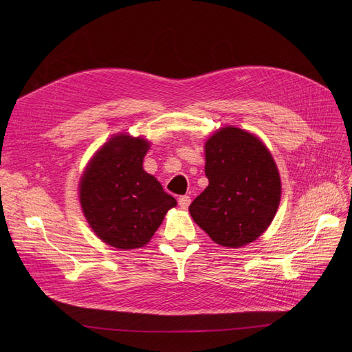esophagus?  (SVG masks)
<instances>
[{
  "instance_id": "1",
  "label": "esophagus",
  "mask_w": 352,
  "mask_h": 352,
  "mask_svg": "<svg viewBox=\"0 0 352 352\" xmlns=\"http://www.w3.org/2000/svg\"><path fill=\"white\" fill-rule=\"evenodd\" d=\"M190 204H191V198L188 195H182L178 198V206L181 208H188Z\"/></svg>"
}]
</instances>
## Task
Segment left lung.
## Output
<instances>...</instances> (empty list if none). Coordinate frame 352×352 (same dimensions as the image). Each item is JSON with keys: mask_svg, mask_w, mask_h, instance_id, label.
Listing matches in <instances>:
<instances>
[{"mask_svg": "<svg viewBox=\"0 0 352 352\" xmlns=\"http://www.w3.org/2000/svg\"><path fill=\"white\" fill-rule=\"evenodd\" d=\"M208 187L190 214L214 243L239 248L271 224L281 199V179L264 142L251 133L224 126L206 142Z\"/></svg>", "mask_w": 352, "mask_h": 352, "instance_id": "1", "label": "left lung"}]
</instances>
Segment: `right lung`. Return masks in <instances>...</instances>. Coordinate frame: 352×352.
Returning a JSON list of instances; mask_svg holds the SVG:
<instances>
[{
    "label": "right lung",
    "mask_w": 352,
    "mask_h": 352,
    "mask_svg": "<svg viewBox=\"0 0 352 352\" xmlns=\"http://www.w3.org/2000/svg\"><path fill=\"white\" fill-rule=\"evenodd\" d=\"M150 142L118 134L88 162L80 181V202L96 235L120 250L150 243L165 214L177 206L155 177L142 168Z\"/></svg>",
    "instance_id": "add662e5"
}]
</instances>
